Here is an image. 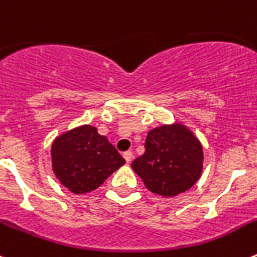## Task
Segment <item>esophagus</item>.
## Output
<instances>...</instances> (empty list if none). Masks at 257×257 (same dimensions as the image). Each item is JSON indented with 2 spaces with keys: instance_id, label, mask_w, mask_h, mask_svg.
<instances>
[{
  "instance_id": "esophagus-1",
  "label": "esophagus",
  "mask_w": 257,
  "mask_h": 257,
  "mask_svg": "<svg viewBox=\"0 0 257 257\" xmlns=\"http://www.w3.org/2000/svg\"><path fill=\"white\" fill-rule=\"evenodd\" d=\"M123 156H124V159H125V161H126V163H128V164L131 163L132 160H133V152H132V151L124 152Z\"/></svg>"
}]
</instances>
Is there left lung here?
<instances>
[{
    "instance_id": "obj_1",
    "label": "left lung",
    "mask_w": 257,
    "mask_h": 257,
    "mask_svg": "<svg viewBox=\"0 0 257 257\" xmlns=\"http://www.w3.org/2000/svg\"><path fill=\"white\" fill-rule=\"evenodd\" d=\"M145 149V154L132 163V168L155 195L174 197L188 191L202 174V145L182 123L151 129Z\"/></svg>"
}]
</instances>
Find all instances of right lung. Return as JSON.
<instances>
[{"instance_id":"obj_1","label":"right lung","mask_w":257,"mask_h":257,"mask_svg":"<svg viewBox=\"0 0 257 257\" xmlns=\"http://www.w3.org/2000/svg\"><path fill=\"white\" fill-rule=\"evenodd\" d=\"M51 160L60 183L75 195L94 191L125 164L107 138L88 124L55 138L51 146Z\"/></svg>"}]
</instances>
